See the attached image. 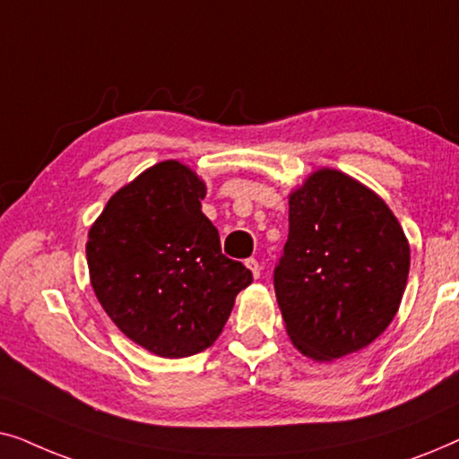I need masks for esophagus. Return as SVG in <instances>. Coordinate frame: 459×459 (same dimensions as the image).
Masks as SVG:
<instances>
[{
  "label": "esophagus",
  "mask_w": 459,
  "mask_h": 459,
  "mask_svg": "<svg viewBox=\"0 0 459 459\" xmlns=\"http://www.w3.org/2000/svg\"><path fill=\"white\" fill-rule=\"evenodd\" d=\"M247 267L253 272V278H261V265L256 259H247Z\"/></svg>",
  "instance_id": "esophagus-1"
}]
</instances>
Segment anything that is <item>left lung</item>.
I'll list each match as a JSON object with an SVG mask.
<instances>
[{"instance_id": "left-lung-1", "label": "left lung", "mask_w": 459, "mask_h": 459, "mask_svg": "<svg viewBox=\"0 0 459 459\" xmlns=\"http://www.w3.org/2000/svg\"><path fill=\"white\" fill-rule=\"evenodd\" d=\"M288 240L273 286L300 353L334 361L366 349L397 316L410 242L378 194L317 169L288 196Z\"/></svg>"}]
</instances>
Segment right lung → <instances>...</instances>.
Here are the masks:
<instances>
[{
    "instance_id": "1",
    "label": "right lung",
    "mask_w": 459,
    "mask_h": 459,
    "mask_svg": "<svg viewBox=\"0 0 459 459\" xmlns=\"http://www.w3.org/2000/svg\"><path fill=\"white\" fill-rule=\"evenodd\" d=\"M204 196V181L184 162H156L112 194L87 234L100 305L125 336L167 359L209 349L253 281L221 253Z\"/></svg>"
}]
</instances>
